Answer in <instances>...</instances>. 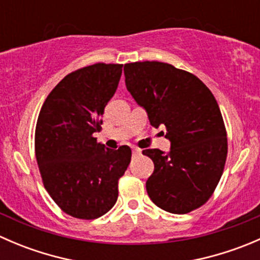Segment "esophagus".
Masks as SVG:
<instances>
[{
  "label": "esophagus",
  "mask_w": 260,
  "mask_h": 260,
  "mask_svg": "<svg viewBox=\"0 0 260 260\" xmlns=\"http://www.w3.org/2000/svg\"><path fill=\"white\" fill-rule=\"evenodd\" d=\"M132 152H133V154H140L141 153V149L137 148V147H133Z\"/></svg>",
  "instance_id": "esophagus-1"
}]
</instances>
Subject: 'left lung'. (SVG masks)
I'll list each match as a JSON object with an SVG mask.
<instances>
[{"mask_svg": "<svg viewBox=\"0 0 260 260\" xmlns=\"http://www.w3.org/2000/svg\"><path fill=\"white\" fill-rule=\"evenodd\" d=\"M124 77L151 125H164L171 142L169 153L142 152L154 164L146 182L149 199L172 214L196 210L214 193L226 161V129L216 99L198 77L167 62H129Z\"/></svg>", "mask_w": 260, "mask_h": 260, "instance_id": "left-lung-1", "label": "left lung"}]
</instances>
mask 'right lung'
Masks as SVG:
<instances>
[{"mask_svg": "<svg viewBox=\"0 0 260 260\" xmlns=\"http://www.w3.org/2000/svg\"><path fill=\"white\" fill-rule=\"evenodd\" d=\"M122 64L89 65L70 73L48 95L35 129V156L44 187L65 214L93 220L118 199V180L132 151L108 149L93 133L117 90Z\"/></svg>", "mask_w": 260, "mask_h": 260, "instance_id": "right-lung-1", "label": "right lung"}]
</instances>
